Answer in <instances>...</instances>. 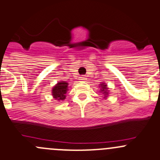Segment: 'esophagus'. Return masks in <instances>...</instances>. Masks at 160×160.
<instances>
[{
  "mask_svg": "<svg viewBox=\"0 0 160 160\" xmlns=\"http://www.w3.org/2000/svg\"><path fill=\"white\" fill-rule=\"evenodd\" d=\"M80 80H81V81H85V80H87V77H85V76H81V77H80Z\"/></svg>",
  "mask_w": 160,
  "mask_h": 160,
  "instance_id": "34e87169",
  "label": "esophagus"
}]
</instances>
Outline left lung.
I'll list each match as a JSON object with an SVG mask.
<instances>
[{"label":"left lung","mask_w":160,"mask_h":160,"mask_svg":"<svg viewBox=\"0 0 160 160\" xmlns=\"http://www.w3.org/2000/svg\"><path fill=\"white\" fill-rule=\"evenodd\" d=\"M100 86L99 87L101 88L100 89V92H102V94L104 95V98H107V96H108V93H109V91H108V88H107V85L105 83H100Z\"/></svg>","instance_id":"1"}]
</instances>
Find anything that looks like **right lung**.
<instances>
[{"label":"right lung","instance_id":"obj_1","mask_svg":"<svg viewBox=\"0 0 160 160\" xmlns=\"http://www.w3.org/2000/svg\"><path fill=\"white\" fill-rule=\"evenodd\" d=\"M68 83L65 81H60L52 89V95L58 101L64 100L68 92Z\"/></svg>","mask_w":160,"mask_h":160}]
</instances>
